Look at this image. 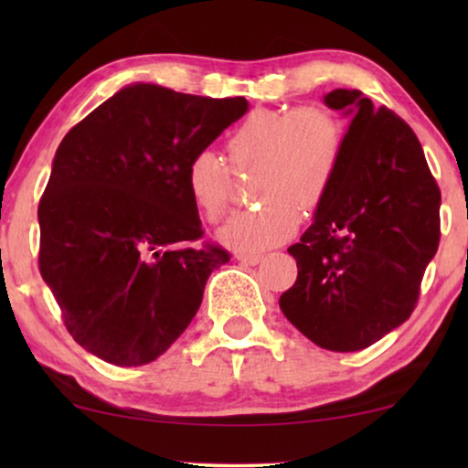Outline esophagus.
Masks as SVG:
<instances>
[{"mask_svg":"<svg viewBox=\"0 0 468 468\" xmlns=\"http://www.w3.org/2000/svg\"><path fill=\"white\" fill-rule=\"evenodd\" d=\"M236 260H240L242 264H247V266H255V264H260L261 260H264V255H260V253H236Z\"/></svg>","mask_w":468,"mask_h":468,"instance_id":"obj_1","label":"esophagus"}]
</instances>
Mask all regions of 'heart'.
<instances>
[{
	"mask_svg": "<svg viewBox=\"0 0 468 468\" xmlns=\"http://www.w3.org/2000/svg\"><path fill=\"white\" fill-rule=\"evenodd\" d=\"M226 151L234 170L255 165L251 197L260 202L236 213L219 239L236 251H261L296 232L298 208H317L328 196L343 159L345 132L341 121L319 106L260 108L234 127ZM185 187L207 221L228 213L232 175L215 151L191 155Z\"/></svg>",
	"mask_w": 468,
	"mask_h": 468,
	"instance_id": "1",
	"label": "heart"
}]
</instances>
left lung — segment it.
I'll return each mask as SVG.
<instances>
[{"label":"left lung","instance_id":"1","mask_svg":"<svg viewBox=\"0 0 468 468\" xmlns=\"http://www.w3.org/2000/svg\"><path fill=\"white\" fill-rule=\"evenodd\" d=\"M351 114L345 151L315 219L287 251L298 279L283 315L319 347L360 351L407 322L441 239V191L411 127L357 89L324 98Z\"/></svg>","mask_w":468,"mask_h":468}]
</instances>
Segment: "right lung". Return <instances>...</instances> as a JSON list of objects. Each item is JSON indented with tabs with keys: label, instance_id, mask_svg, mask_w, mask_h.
Masks as SVG:
<instances>
[{
	"label": "right lung",
	"instance_id": "1",
	"mask_svg": "<svg viewBox=\"0 0 468 468\" xmlns=\"http://www.w3.org/2000/svg\"><path fill=\"white\" fill-rule=\"evenodd\" d=\"M247 108L245 98L136 82L61 140L37 207V261L89 354L143 367L194 319L207 279L229 253L194 247L204 232L185 168Z\"/></svg>",
	"mask_w": 468,
	"mask_h": 468
}]
</instances>
